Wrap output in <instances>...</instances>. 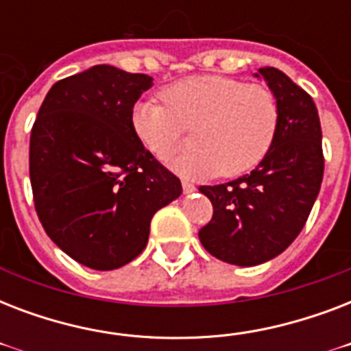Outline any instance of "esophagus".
Wrapping results in <instances>:
<instances>
[{"instance_id":"1","label":"esophagus","mask_w":351,"mask_h":351,"mask_svg":"<svg viewBox=\"0 0 351 351\" xmlns=\"http://www.w3.org/2000/svg\"><path fill=\"white\" fill-rule=\"evenodd\" d=\"M182 189H184V193H186V195H191V193H195L197 191V187L193 186L191 182H182Z\"/></svg>"}]
</instances>
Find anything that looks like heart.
Segmentation results:
<instances>
[{
  "label": "heart",
  "instance_id": "heart-1",
  "mask_svg": "<svg viewBox=\"0 0 351 351\" xmlns=\"http://www.w3.org/2000/svg\"><path fill=\"white\" fill-rule=\"evenodd\" d=\"M162 100H138L131 129L145 151L169 158L193 131V149L167 162L184 178H208L253 169L271 147L278 127V104L267 87L204 74L167 85Z\"/></svg>",
  "mask_w": 351,
  "mask_h": 351
}]
</instances>
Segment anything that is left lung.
<instances>
[{
	"mask_svg": "<svg viewBox=\"0 0 351 351\" xmlns=\"http://www.w3.org/2000/svg\"><path fill=\"white\" fill-rule=\"evenodd\" d=\"M278 104L275 140L261 164L219 186H202L213 219L198 231L202 245L234 266H258L280 255L300 230L321 189V120L311 96L282 71L258 69Z\"/></svg>",
	"mask_w": 351,
	"mask_h": 351,
	"instance_id": "8db88e82",
	"label": "left lung"
}]
</instances>
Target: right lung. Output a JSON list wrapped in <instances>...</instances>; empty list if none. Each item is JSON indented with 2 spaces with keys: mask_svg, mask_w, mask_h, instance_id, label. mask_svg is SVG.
<instances>
[{
  "mask_svg": "<svg viewBox=\"0 0 351 351\" xmlns=\"http://www.w3.org/2000/svg\"><path fill=\"white\" fill-rule=\"evenodd\" d=\"M151 87L147 74L95 65L52 85L30 132L41 226L90 269L109 271L136 258L153 215L182 195L180 180L131 129L132 106Z\"/></svg>",
  "mask_w": 351,
  "mask_h": 351,
  "instance_id": "1",
  "label": "right lung"
}]
</instances>
